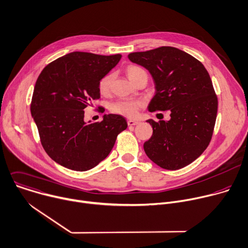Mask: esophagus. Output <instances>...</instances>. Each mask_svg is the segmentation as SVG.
<instances>
[{"instance_id": "obj_1", "label": "esophagus", "mask_w": 248, "mask_h": 248, "mask_svg": "<svg viewBox=\"0 0 248 248\" xmlns=\"http://www.w3.org/2000/svg\"><path fill=\"white\" fill-rule=\"evenodd\" d=\"M139 122L136 121V120H128V125L129 126H135V125H138Z\"/></svg>"}]
</instances>
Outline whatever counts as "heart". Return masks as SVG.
I'll list each match as a JSON object with an SVG mask.
<instances>
[{"label": "heart", "mask_w": 248, "mask_h": 248, "mask_svg": "<svg viewBox=\"0 0 248 248\" xmlns=\"http://www.w3.org/2000/svg\"><path fill=\"white\" fill-rule=\"evenodd\" d=\"M126 73L129 77V79L135 83L138 78H140L142 75H146V72L137 66V65H129L126 68ZM114 75L113 73H108L105 76L101 78L98 81V91L103 95H108L110 93L112 81H113ZM142 107V103L140 101H131V100H120L117 102H114L110 105V111L115 114L123 115L126 117H135L137 116L139 109Z\"/></svg>", "instance_id": "b5f03b06"}]
</instances>
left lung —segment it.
<instances>
[{
    "mask_svg": "<svg viewBox=\"0 0 248 248\" xmlns=\"http://www.w3.org/2000/svg\"><path fill=\"white\" fill-rule=\"evenodd\" d=\"M152 74L156 93L148 110H170L169 121L147 120L154 129L143 150L167 170L186 167L208 146L216 122L218 98L209 73L192 56L174 46L128 55Z\"/></svg>",
    "mask_w": 248,
    "mask_h": 248,
    "instance_id": "obj_1",
    "label": "left lung"
}]
</instances>
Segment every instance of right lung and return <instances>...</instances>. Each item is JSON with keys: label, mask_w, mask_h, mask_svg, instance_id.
Instances as JSON below:
<instances>
[{"label": "right lung", "mask_w": 248, "mask_h": 248, "mask_svg": "<svg viewBox=\"0 0 248 248\" xmlns=\"http://www.w3.org/2000/svg\"><path fill=\"white\" fill-rule=\"evenodd\" d=\"M120 59L121 55L73 52L40 73L30 110L45 152L60 165L74 171L95 167L127 128L126 119L117 114L105 115L101 122L84 121V109L100 98L98 81Z\"/></svg>", "instance_id": "right-lung-1"}]
</instances>
